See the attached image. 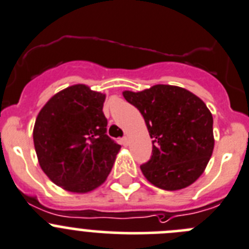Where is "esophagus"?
Here are the masks:
<instances>
[{
	"label": "esophagus",
	"mask_w": 249,
	"mask_h": 249,
	"mask_svg": "<svg viewBox=\"0 0 249 249\" xmlns=\"http://www.w3.org/2000/svg\"><path fill=\"white\" fill-rule=\"evenodd\" d=\"M122 145L123 146L129 145V138H127V136H124V138L122 139Z\"/></svg>",
	"instance_id": "34e87169"
}]
</instances>
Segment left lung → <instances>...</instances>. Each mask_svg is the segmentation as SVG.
I'll return each instance as SVG.
<instances>
[{
  "label": "left lung",
  "instance_id": "obj_1",
  "mask_svg": "<svg viewBox=\"0 0 249 249\" xmlns=\"http://www.w3.org/2000/svg\"><path fill=\"white\" fill-rule=\"evenodd\" d=\"M140 110L152 140V156L141 164L146 179L164 190L193 184L213 150V115L199 97L182 87L156 85L123 92Z\"/></svg>",
  "mask_w": 249,
  "mask_h": 249
}]
</instances>
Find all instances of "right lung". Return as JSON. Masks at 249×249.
Instances as JSON below:
<instances>
[{
  "instance_id": "add662e5",
  "label": "right lung",
  "mask_w": 249,
  "mask_h": 249,
  "mask_svg": "<svg viewBox=\"0 0 249 249\" xmlns=\"http://www.w3.org/2000/svg\"><path fill=\"white\" fill-rule=\"evenodd\" d=\"M106 94L86 85L51 97L33 130L39 164L51 182L72 193H88L106 182L122 146L107 135Z\"/></svg>"
}]
</instances>
